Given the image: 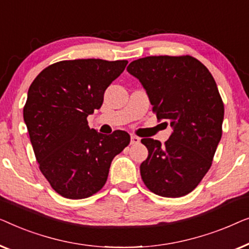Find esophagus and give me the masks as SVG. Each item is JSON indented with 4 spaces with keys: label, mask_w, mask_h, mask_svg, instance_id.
I'll return each mask as SVG.
<instances>
[{
    "label": "esophagus",
    "mask_w": 249,
    "mask_h": 249,
    "mask_svg": "<svg viewBox=\"0 0 249 249\" xmlns=\"http://www.w3.org/2000/svg\"><path fill=\"white\" fill-rule=\"evenodd\" d=\"M140 141H141V139H140L139 136H135V135H132V136H131V144H132V145L139 144Z\"/></svg>",
    "instance_id": "34e87169"
}]
</instances>
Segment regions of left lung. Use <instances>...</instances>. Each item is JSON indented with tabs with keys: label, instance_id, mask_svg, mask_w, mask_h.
<instances>
[{
	"label": "left lung",
	"instance_id": "1",
	"mask_svg": "<svg viewBox=\"0 0 249 249\" xmlns=\"http://www.w3.org/2000/svg\"><path fill=\"white\" fill-rule=\"evenodd\" d=\"M127 72L145 89L157 118L174 129L164 145L141 140L149 151L140 166L142 180L163 197L187 195L209 171L221 140L225 107L214 79L190 55L139 58Z\"/></svg>",
	"mask_w": 249,
	"mask_h": 249
}]
</instances>
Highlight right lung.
Wrapping results in <instances>:
<instances>
[{
  "label": "right lung",
  "mask_w": 249,
  "mask_h": 249,
  "mask_svg": "<svg viewBox=\"0 0 249 249\" xmlns=\"http://www.w3.org/2000/svg\"><path fill=\"white\" fill-rule=\"evenodd\" d=\"M127 63L61 61L44 69L29 87L24 123L40 171L63 197L81 199L99 192L114 157L131 141L125 131L105 135L87 121Z\"/></svg>",
  "instance_id": "obj_1"
}]
</instances>
